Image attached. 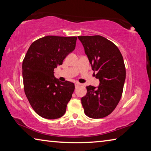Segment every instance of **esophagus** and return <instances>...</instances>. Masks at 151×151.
<instances>
[{
    "label": "esophagus",
    "mask_w": 151,
    "mask_h": 151,
    "mask_svg": "<svg viewBox=\"0 0 151 151\" xmlns=\"http://www.w3.org/2000/svg\"><path fill=\"white\" fill-rule=\"evenodd\" d=\"M81 85V84H80V83H75V88H77L79 87V86H80Z\"/></svg>",
    "instance_id": "34e87169"
}]
</instances>
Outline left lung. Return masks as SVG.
Instances as JSON below:
<instances>
[{"label":"left lung","mask_w":151,"mask_h":151,"mask_svg":"<svg viewBox=\"0 0 151 151\" xmlns=\"http://www.w3.org/2000/svg\"><path fill=\"white\" fill-rule=\"evenodd\" d=\"M83 44L95 77L100 81L96 88L86 86L87 93L81 99L84 112L92 119L104 118L116 108L122 96L126 78L123 58L118 47L100 35L81 36Z\"/></svg>","instance_id":"8db88e82"}]
</instances>
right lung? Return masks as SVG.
Masks as SVG:
<instances>
[{
  "label": "right lung",
  "mask_w": 151,
  "mask_h": 151,
  "mask_svg": "<svg viewBox=\"0 0 151 151\" xmlns=\"http://www.w3.org/2000/svg\"><path fill=\"white\" fill-rule=\"evenodd\" d=\"M76 37L47 36L33 42L22 62L24 90L33 110L42 118L63 116L75 90L74 83L60 82L54 69L75 50Z\"/></svg>",
  "instance_id": "add662e5"
}]
</instances>
